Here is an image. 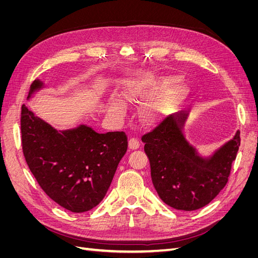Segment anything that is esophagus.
<instances>
[{"instance_id": "34e87169", "label": "esophagus", "mask_w": 258, "mask_h": 258, "mask_svg": "<svg viewBox=\"0 0 258 258\" xmlns=\"http://www.w3.org/2000/svg\"><path fill=\"white\" fill-rule=\"evenodd\" d=\"M140 147V143H139V141L137 139H135V138H131L130 140H129V148L130 150H138V148Z\"/></svg>"}]
</instances>
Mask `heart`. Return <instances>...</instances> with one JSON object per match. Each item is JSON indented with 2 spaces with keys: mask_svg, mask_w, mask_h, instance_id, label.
Here are the masks:
<instances>
[{
  "mask_svg": "<svg viewBox=\"0 0 258 258\" xmlns=\"http://www.w3.org/2000/svg\"><path fill=\"white\" fill-rule=\"evenodd\" d=\"M173 77H165L157 82H146L143 79L134 76L129 77L123 83L121 89V96L126 101L130 102L142 103L152 99L159 93L163 88L174 83ZM176 96V91L171 92L167 97L154 101L146 104L141 111L142 120L147 124L158 123L166 115L169 106L172 104V101ZM108 112L116 117H122L126 113V105L119 98H112Z\"/></svg>",
  "mask_w": 258,
  "mask_h": 258,
  "instance_id": "obj_1",
  "label": "heart"
}]
</instances>
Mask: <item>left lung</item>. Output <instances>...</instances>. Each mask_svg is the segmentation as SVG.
Here are the masks:
<instances>
[{
    "label": "left lung",
    "mask_w": 258,
    "mask_h": 258,
    "mask_svg": "<svg viewBox=\"0 0 258 258\" xmlns=\"http://www.w3.org/2000/svg\"><path fill=\"white\" fill-rule=\"evenodd\" d=\"M188 111L163 119L142 137L153 185L171 208L194 211L210 204L227 184L240 146V131L208 156L201 155L184 134Z\"/></svg>",
    "instance_id": "obj_1"
}]
</instances>
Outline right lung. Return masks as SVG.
<instances>
[{
  "instance_id": "add662e5",
  "label": "right lung",
  "mask_w": 258,
  "mask_h": 258,
  "mask_svg": "<svg viewBox=\"0 0 258 258\" xmlns=\"http://www.w3.org/2000/svg\"><path fill=\"white\" fill-rule=\"evenodd\" d=\"M45 84L35 80L28 100ZM22 151L31 172L56 204L82 213L98 206L127 152L124 132L98 134L87 124L57 130L21 107Z\"/></svg>"
}]
</instances>
